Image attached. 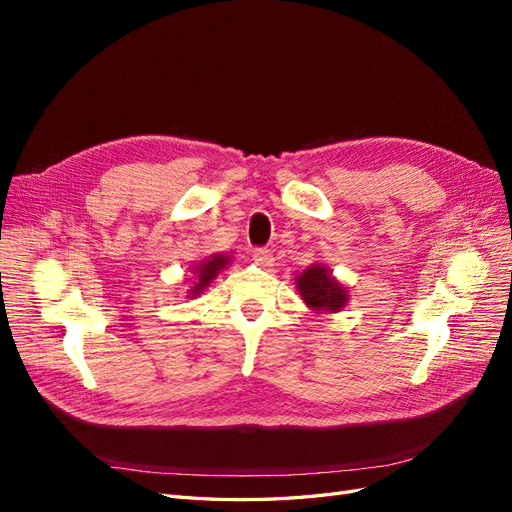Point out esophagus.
Listing matches in <instances>:
<instances>
[{
	"label": "esophagus",
	"instance_id": "esophagus-1",
	"mask_svg": "<svg viewBox=\"0 0 512 512\" xmlns=\"http://www.w3.org/2000/svg\"><path fill=\"white\" fill-rule=\"evenodd\" d=\"M254 262L260 267H271L273 265V254L267 247H256L254 250Z\"/></svg>",
	"mask_w": 512,
	"mask_h": 512
}]
</instances>
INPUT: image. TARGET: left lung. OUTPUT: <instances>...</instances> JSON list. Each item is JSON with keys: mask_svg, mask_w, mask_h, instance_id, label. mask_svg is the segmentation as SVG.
<instances>
[{"mask_svg": "<svg viewBox=\"0 0 512 512\" xmlns=\"http://www.w3.org/2000/svg\"><path fill=\"white\" fill-rule=\"evenodd\" d=\"M297 288L305 305L312 307L316 314H335L348 303V290L335 280L327 267L322 265L307 267L297 277Z\"/></svg>", "mask_w": 512, "mask_h": 512, "instance_id": "1", "label": "left lung"}]
</instances>
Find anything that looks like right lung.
Returning a JSON list of instances; mask_svg holds the SVG:
<instances>
[{
	"label": "right lung",
	"mask_w": 512,
	"mask_h": 512,
	"mask_svg": "<svg viewBox=\"0 0 512 512\" xmlns=\"http://www.w3.org/2000/svg\"><path fill=\"white\" fill-rule=\"evenodd\" d=\"M228 262H230V260H228L226 254H213V256H209L207 260L200 262V265H196V267H194L196 282H194V286L188 290L190 297H198V294L203 292V290L215 280V277H218V273H220L222 269H226Z\"/></svg>",
	"instance_id": "right-lung-1"
}]
</instances>
